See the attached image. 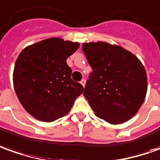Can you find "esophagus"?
I'll return each instance as SVG.
<instances>
[{"instance_id":"obj_1","label":"esophagus","mask_w":160,"mask_h":160,"mask_svg":"<svg viewBox=\"0 0 160 160\" xmlns=\"http://www.w3.org/2000/svg\"><path fill=\"white\" fill-rule=\"evenodd\" d=\"M80 82H81V84H82V86L83 87L85 86V80H84V79H82V81H81Z\"/></svg>"}]
</instances>
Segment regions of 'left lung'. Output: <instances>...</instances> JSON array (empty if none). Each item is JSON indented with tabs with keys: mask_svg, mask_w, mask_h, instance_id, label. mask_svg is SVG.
<instances>
[{
	"mask_svg": "<svg viewBox=\"0 0 160 160\" xmlns=\"http://www.w3.org/2000/svg\"><path fill=\"white\" fill-rule=\"evenodd\" d=\"M82 51L93 70L83 96L96 116L112 124L131 119L147 92L143 63L123 47L101 41L82 43Z\"/></svg>",
	"mask_w": 160,
	"mask_h": 160,
	"instance_id": "left-lung-1",
	"label": "left lung"
}]
</instances>
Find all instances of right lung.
Here are the masks:
<instances>
[{
    "mask_svg": "<svg viewBox=\"0 0 160 160\" xmlns=\"http://www.w3.org/2000/svg\"><path fill=\"white\" fill-rule=\"evenodd\" d=\"M80 44L51 37L27 46L20 53L13 72L20 103L35 118L53 122L69 113L83 87L71 79L66 60Z\"/></svg>",
    "mask_w": 160,
    "mask_h": 160,
    "instance_id": "right-lung-1",
    "label": "right lung"
}]
</instances>
